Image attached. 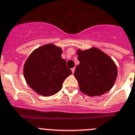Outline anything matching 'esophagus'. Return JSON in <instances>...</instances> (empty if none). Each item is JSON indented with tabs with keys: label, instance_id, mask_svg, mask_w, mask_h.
Listing matches in <instances>:
<instances>
[{
	"label": "esophagus",
	"instance_id": "esophagus-1",
	"mask_svg": "<svg viewBox=\"0 0 135 135\" xmlns=\"http://www.w3.org/2000/svg\"><path fill=\"white\" fill-rule=\"evenodd\" d=\"M75 70V67H73V68H72V69H71V71H72L73 73H74Z\"/></svg>",
	"mask_w": 135,
	"mask_h": 135
}]
</instances>
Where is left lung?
Wrapping results in <instances>:
<instances>
[{
    "mask_svg": "<svg viewBox=\"0 0 135 135\" xmlns=\"http://www.w3.org/2000/svg\"><path fill=\"white\" fill-rule=\"evenodd\" d=\"M79 64L74 75L79 89L90 96H100L113 87L117 75V66L112 59L97 47L77 51Z\"/></svg>",
    "mask_w": 135,
    "mask_h": 135,
    "instance_id": "left-lung-1",
    "label": "left lung"
}]
</instances>
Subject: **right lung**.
<instances>
[{
  "mask_svg": "<svg viewBox=\"0 0 135 135\" xmlns=\"http://www.w3.org/2000/svg\"><path fill=\"white\" fill-rule=\"evenodd\" d=\"M60 47L47 44L38 47L27 59L24 75L27 84L34 91L49 97L58 92L63 81L72 71L62 59Z\"/></svg>",
  "mask_w": 135,
  "mask_h": 135,
  "instance_id": "right-lung-1",
  "label": "right lung"
}]
</instances>
